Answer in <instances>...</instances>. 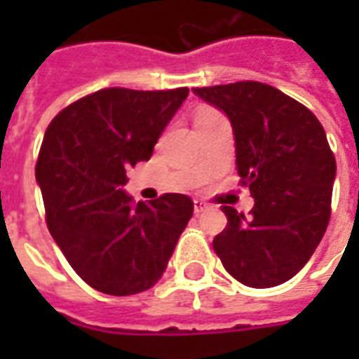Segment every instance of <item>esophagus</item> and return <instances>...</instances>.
Wrapping results in <instances>:
<instances>
[{
  "mask_svg": "<svg viewBox=\"0 0 359 359\" xmlns=\"http://www.w3.org/2000/svg\"><path fill=\"white\" fill-rule=\"evenodd\" d=\"M207 208H208L207 203L199 201V199H196V201H194V212H196V214L205 212V210H207Z\"/></svg>",
  "mask_w": 359,
  "mask_h": 359,
  "instance_id": "1",
  "label": "esophagus"
}]
</instances>
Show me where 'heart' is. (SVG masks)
Instances as JSON below:
<instances>
[{
  "instance_id": "1",
  "label": "heart",
  "mask_w": 359,
  "mask_h": 359,
  "mask_svg": "<svg viewBox=\"0 0 359 359\" xmlns=\"http://www.w3.org/2000/svg\"><path fill=\"white\" fill-rule=\"evenodd\" d=\"M205 111H210V109H207V108H203V109H199V111H197V114H205Z\"/></svg>"
}]
</instances>
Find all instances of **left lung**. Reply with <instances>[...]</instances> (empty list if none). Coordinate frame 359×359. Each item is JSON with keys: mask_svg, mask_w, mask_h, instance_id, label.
Wrapping results in <instances>:
<instances>
[{"mask_svg": "<svg viewBox=\"0 0 359 359\" xmlns=\"http://www.w3.org/2000/svg\"><path fill=\"white\" fill-rule=\"evenodd\" d=\"M233 126L236 171L255 205L245 218L224 207L214 251L240 283L268 289L300 272L330 222L335 158L315 115L261 81L191 89Z\"/></svg>", "mask_w": 359, "mask_h": 359, "instance_id": "1", "label": "left lung"}]
</instances>
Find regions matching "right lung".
<instances>
[{
  "mask_svg": "<svg viewBox=\"0 0 359 359\" xmlns=\"http://www.w3.org/2000/svg\"><path fill=\"white\" fill-rule=\"evenodd\" d=\"M190 89H102L50 123L35 168L48 229L70 266L104 294L128 296L162 278L194 214L182 194L134 205L126 171L151 160Z\"/></svg>",
  "mask_w": 359,
  "mask_h": 359,
  "instance_id": "1",
  "label": "right lung"
}]
</instances>
